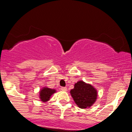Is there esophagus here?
I'll return each mask as SVG.
<instances>
[{
	"mask_svg": "<svg viewBox=\"0 0 132 132\" xmlns=\"http://www.w3.org/2000/svg\"><path fill=\"white\" fill-rule=\"evenodd\" d=\"M60 89H61V90H63V91H67V88L65 87H61Z\"/></svg>",
	"mask_w": 132,
	"mask_h": 132,
	"instance_id": "esophagus-1",
	"label": "esophagus"
}]
</instances>
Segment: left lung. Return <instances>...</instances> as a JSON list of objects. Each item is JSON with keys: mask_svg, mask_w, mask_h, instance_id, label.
<instances>
[{"mask_svg": "<svg viewBox=\"0 0 132 132\" xmlns=\"http://www.w3.org/2000/svg\"><path fill=\"white\" fill-rule=\"evenodd\" d=\"M70 94L76 105L81 109L91 107L96 101L97 91L91 84L79 81L75 84Z\"/></svg>", "mask_w": 132, "mask_h": 132, "instance_id": "obj_1", "label": "left lung"}]
</instances>
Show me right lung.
Wrapping results in <instances>:
<instances>
[{
  "label": "right lung",
  "mask_w": 132,
  "mask_h": 132,
  "mask_svg": "<svg viewBox=\"0 0 132 132\" xmlns=\"http://www.w3.org/2000/svg\"><path fill=\"white\" fill-rule=\"evenodd\" d=\"M56 92L55 89H52L45 87L40 91V99L42 102H46L50 99L51 96Z\"/></svg>",
  "instance_id": "add662e5"
}]
</instances>
